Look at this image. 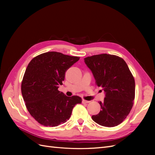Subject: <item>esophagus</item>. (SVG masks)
Listing matches in <instances>:
<instances>
[{
	"mask_svg": "<svg viewBox=\"0 0 155 155\" xmlns=\"http://www.w3.org/2000/svg\"><path fill=\"white\" fill-rule=\"evenodd\" d=\"M89 102H90V101H87V100H82L83 104H88V103H89Z\"/></svg>",
	"mask_w": 155,
	"mask_h": 155,
	"instance_id": "34e87169",
	"label": "esophagus"
}]
</instances>
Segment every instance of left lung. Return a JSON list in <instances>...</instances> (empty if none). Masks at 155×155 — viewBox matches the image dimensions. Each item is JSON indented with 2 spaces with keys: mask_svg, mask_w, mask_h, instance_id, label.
<instances>
[{
  "mask_svg": "<svg viewBox=\"0 0 155 155\" xmlns=\"http://www.w3.org/2000/svg\"><path fill=\"white\" fill-rule=\"evenodd\" d=\"M84 61L105 95L104 101H99L100 113L92 119L101 126L118 125L129 114L135 96L134 79L127 64L118 56L107 54L87 57Z\"/></svg>",
  "mask_w": 155,
  "mask_h": 155,
  "instance_id": "8db88e82",
  "label": "left lung"
}]
</instances>
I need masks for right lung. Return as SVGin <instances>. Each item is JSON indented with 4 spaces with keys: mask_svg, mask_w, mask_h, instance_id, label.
Here are the masks:
<instances>
[{
    "mask_svg": "<svg viewBox=\"0 0 155 155\" xmlns=\"http://www.w3.org/2000/svg\"><path fill=\"white\" fill-rule=\"evenodd\" d=\"M79 57L48 51L32 59L22 79L21 92L28 110L46 127H56L67 121L74 107L81 104L78 96L68 97L58 91L65 72Z\"/></svg>",
    "mask_w": 155,
    "mask_h": 155,
    "instance_id": "obj_1",
    "label": "right lung"
}]
</instances>
